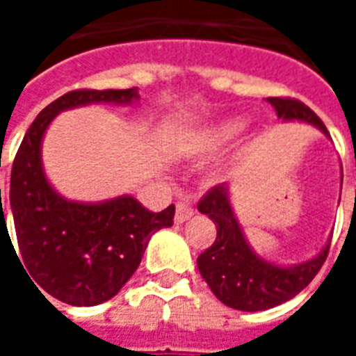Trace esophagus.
Instances as JSON below:
<instances>
[{"label":"esophagus","mask_w":356,"mask_h":356,"mask_svg":"<svg viewBox=\"0 0 356 356\" xmlns=\"http://www.w3.org/2000/svg\"><path fill=\"white\" fill-rule=\"evenodd\" d=\"M194 216V208L191 202L181 200L177 202V209H175V223H185L186 219Z\"/></svg>","instance_id":"esophagus-1"}]
</instances>
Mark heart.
Masks as SVG:
<instances>
[{
    "instance_id": "b5f03b06",
    "label": "heart",
    "mask_w": 356,
    "mask_h": 356,
    "mask_svg": "<svg viewBox=\"0 0 356 356\" xmlns=\"http://www.w3.org/2000/svg\"><path fill=\"white\" fill-rule=\"evenodd\" d=\"M244 131V122L238 118H225L219 122L209 124L200 131L191 135L183 145V152L188 156H209L221 152L231 145L232 140L240 137Z\"/></svg>"
}]
</instances>
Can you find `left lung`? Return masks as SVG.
<instances>
[{
	"label": "left lung",
	"instance_id": "8db88e82",
	"mask_svg": "<svg viewBox=\"0 0 356 356\" xmlns=\"http://www.w3.org/2000/svg\"><path fill=\"white\" fill-rule=\"evenodd\" d=\"M267 101L275 106L278 118L307 122L330 137L321 118L298 99L268 97ZM198 211L206 213L217 227L216 242L198 255V270L216 298L232 309L254 313L296 298L328 257L330 244L322 248L316 257L291 267H280L254 254L234 217L229 186L225 183L206 193L198 202Z\"/></svg>",
	"mask_w": 356,
	"mask_h": 356
}]
</instances>
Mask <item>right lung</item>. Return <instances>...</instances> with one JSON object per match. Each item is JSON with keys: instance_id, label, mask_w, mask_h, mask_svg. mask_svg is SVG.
I'll return each mask as SVG.
<instances>
[{"instance_id": "1", "label": "right lung", "mask_w": 356, "mask_h": 356, "mask_svg": "<svg viewBox=\"0 0 356 356\" xmlns=\"http://www.w3.org/2000/svg\"><path fill=\"white\" fill-rule=\"evenodd\" d=\"M137 99V88L76 89L63 95L38 114L15 156L7 200L20 267L25 265L35 290L40 286L68 305L91 307L114 298L139 267L150 236L173 225L175 206L154 213L127 194L97 204L66 200L45 177L43 135L63 110L91 102L129 104ZM3 234L11 242L0 188V240Z\"/></svg>"}]
</instances>
